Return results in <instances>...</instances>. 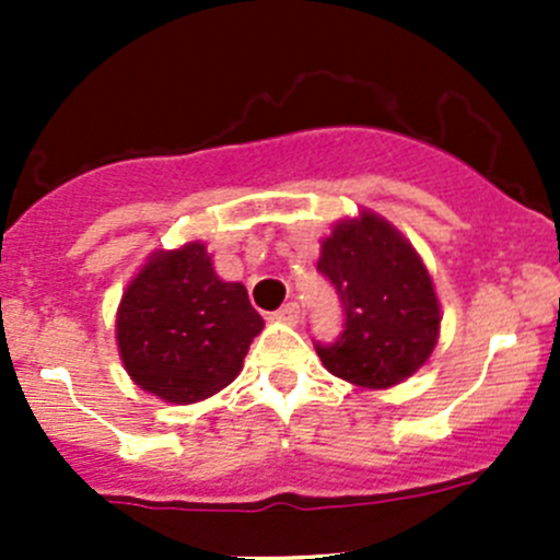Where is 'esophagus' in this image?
<instances>
[{
    "mask_svg": "<svg viewBox=\"0 0 560 560\" xmlns=\"http://www.w3.org/2000/svg\"><path fill=\"white\" fill-rule=\"evenodd\" d=\"M273 316H276V319H279V322H290V325H295V322L301 319V306H298V303L292 301V303H287V306H281L279 312H276Z\"/></svg>",
    "mask_w": 560,
    "mask_h": 560,
    "instance_id": "esophagus-1",
    "label": "esophagus"
}]
</instances>
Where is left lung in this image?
<instances>
[{
  "instance_id": "left-lung-1",
  "label": "left lung",
  "mask_w": 560,
  "mask_h": 560,
  "mask_svg": "<svg viewBox=\"0 0 560 560\" xmlns=\"http://www.w3.org/2000/svg\"><path fill=\"white\" fill-rule=\"evenodd\" d=\"M316 270L343 306L338 341L316 343L332 376L385 389L425 365L442 314L420 254L393 224L371 211L343 219L322 241Z\"/></svg>"
}]
</instances>
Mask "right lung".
<instances>
[{
	"label": "right lung",
	"instance_id": "1",
	"mask_svg": "<svg viewBox=\"0 0 560 560\" xmlns=\"http://www.w3.org/2000/svg\"><path fill=\"white\" fill-rule=\"evenodd\" d=\"M246 287L213 273L206 244L154 252L121 298L116 341L138 387L167 404H197L238 376L262 330Z\"/></svg>",
	"mask_w": 560,
	"mask_h": 560
}]
</instances>
